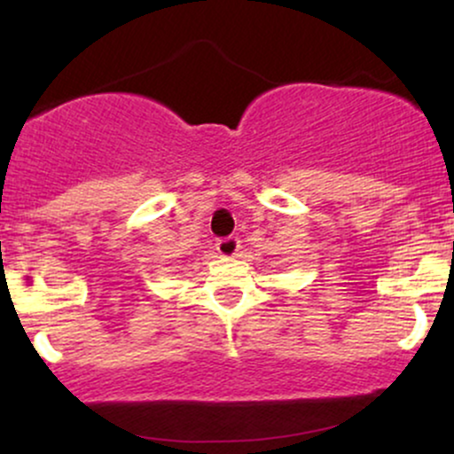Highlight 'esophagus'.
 <instances>
[{
    "label": "esophagus",
    "mask_w": 454,
    "mask_h": 454,
    "mask_svg": "<svg viewBox=\"0 0 454 454\" xmlns=\"http://www.w3.org/2000/svg\"><path fill=\"white\" fill-rule=\"evenodd\" d=\"M239 247H241V245H239V239L237 237H223V239H220V241L215 243L217 254H220V256H223V258L237 256Z\"/></svg>",
    "instance_id": "obj_1"
}]
</instances>
